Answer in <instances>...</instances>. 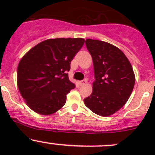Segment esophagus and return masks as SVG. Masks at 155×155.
I'll list each match as a JSON object with an SVG mask.
<instances>
[{
	"mask_svg": "<svg viewBox=\"0 0 155 155\" xmlns=\"http://www.w3.org/2000/svg\"><path fill=\"white\" fill-rule=\"evenodd\" d=\"M86 83H87V79H83V80H82L79 82V85H81V86H82V85H85Z\"/></svg>",
	"mask_w": 155,
	"mask_h": 155,
	"instance_id": "1",
	"label": "esophagus"
}]
</instances>
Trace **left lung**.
Listing matches in <instances>:
<instances>
[{
  "instance_id": "8db88e82",
  "label": "left lung",
  "mask_w": 155,
  "mask_h": 155,
  "mask_svg": "<svg viewBox=\"0 0 155 155\" xmlns=\"http://www.w3.org/2000/svg\"><path fill=\"white\" fill-rule=\"evenodd\" d=\"M85 45L93 60L95 80L84 103L97 115L109 116L124 107L132 93L133 68L124 52L110 43L87 39Z\"/></svg>"
}]
</instances>
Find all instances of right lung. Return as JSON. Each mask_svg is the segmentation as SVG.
Listing matches in <instances>:
<instances>
[{
  "instance_id": "obj_1",
  "label": "right lung",
  "mask_w": 155,
  "mask_h": 155,
  "mask_svg": "<svg viewBox=\"0 0 155 155\" xmlns=\"http://www.w3.org/2000/svg\"><path fill=\"white\" fill-rule=\"evenodd\" d=\"M84 43L83 38L48 39L31 48L20 60L17 84L33 111L48 115L64 107L67 94L75 87L67 73Z\"/></svg>"
}]
</instances>
